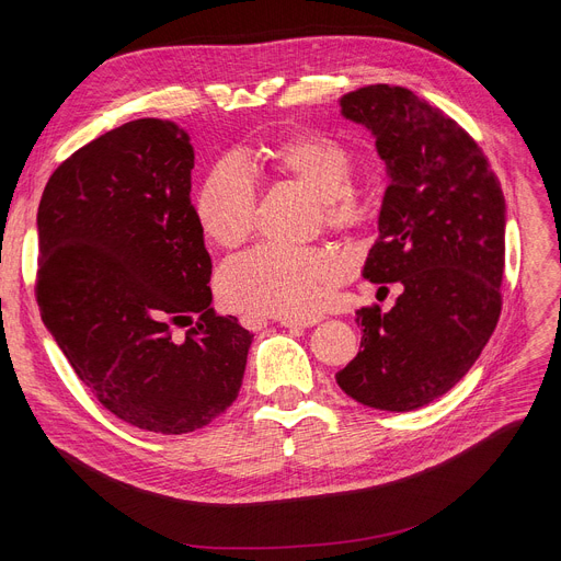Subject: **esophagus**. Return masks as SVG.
<instances>
[{"mask_svg": "<svg viewBox=\"0 0 561 561\" xmlns=\"http://www.w3.org/2000/svg\"><path fill=\"white\" fill-rule=\"evenodd\" d=\"M316 322H320V318H305V320H279L282 328H288V330H305V328H313ZM243 325H261L259 318H250V316H243Z\"/></svg>", "mask_w": 561, "mask_h": 561, "instance_id": "34e87169", "label": "esophagus"}]
</instances>
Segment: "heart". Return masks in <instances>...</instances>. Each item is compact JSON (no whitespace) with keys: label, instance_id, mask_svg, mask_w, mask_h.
I'll list each match as a JSON object with an SVG mask.
<instances>
[{"label":"heart","instance_id":"b5f03b06","mask_svg":"<svg viewBox=\"0 0 561 561\" xmlns=\"http://www.w3.org/2000/svg\"><path fill=\"white\" fill-rule=\"evenodd\" d=\"M265 161L282 180L318 199L322 225L334 231L357 229L368 218L366 197L352 186V154L328 136H288L265 150ZM256 195L250 176L233 161L206 174L195 199V218L206 241L233 250L254 227ZM345 265L322 250L259 248L233 259L220 275L222 300L239 311L305 320L328 302Z\"/></svg>","mask_w":561,"mask_h":561}]
</instances>
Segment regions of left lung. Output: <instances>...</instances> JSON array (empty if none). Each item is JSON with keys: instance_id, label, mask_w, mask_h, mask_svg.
Wrapping results in <instances>:
<instances>
[{"instance_id": "8db88e82", "label": "left lung", "mask_w": 561, "mask_h": 561, "mask_svg": "<svg viewBox=\"0 0 561 561\" xmlns=\"http://www.w3.org/2000/svg\"><path fill=\"white\" fill-rule=\"evenodd\" d=\"M339 104L389 174L364 277L402 293L391 311H357L362 350L336 381L366 407L411 411L448 393L495 330L505 195L480 145L409 88L375 83Z\"/></svg>"}]
</instances>
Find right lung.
Returning <instances> with one entry per match:
<instances>
[{
	"label": "right lung",
	"instance_id": "right-lung-1",
	"mask_svg": "<svg viewBox=\"0 0 561 561\" xmlns=\"http://www.w3.org/2000/svg\"><path fill=\"white\" fill-rule=\"evenodd\" d=\"M193 165L182 127L140 117L58 165L36 218L45 328L111 414L157 434L218 419L254 339L211 307ZM174 324L190 328L182 342Z\"/></svg>",
	"mask_w": 561,
	"mask_h": 561
}]
</instances>
